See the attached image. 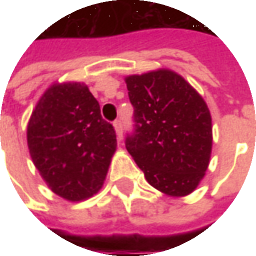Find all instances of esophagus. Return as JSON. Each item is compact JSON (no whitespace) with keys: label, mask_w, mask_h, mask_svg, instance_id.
<instances>
[{"label":"esophagus","mask_w":256,"mask_h":256,"mask_svg":"<svg viewBox=\"0 0 256 256\" xmlns=\"http://www.w3.org/2000/svg\"><path fill=\"white\" fill-rule=\"evenodd\" d=\"M114 128H115V132H116L118 137L122 138V120H120V119H116V120L114 122Z\"/></svg>","instance_id":"34e87169"}]
</instances>
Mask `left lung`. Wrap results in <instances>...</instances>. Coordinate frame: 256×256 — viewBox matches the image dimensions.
<instances>
[{
  "label": "left lung",
  "mask_w": 256,
  "mask_h": 256,
  "mask_svg": "<svg viewBox=\"0 0 256 256\" xmlns=\"http://www.w3.org/2000/svg\"><path fill=\"white\" fill-rule=\"evenodd\" d=\"M134 108L126 150L145 180L168 196H186L204 177L212 148L210 110L203 97L170 70L126 78Z\"/></svg>",
  "instance_id": "8db88e82"
}]
</instances>
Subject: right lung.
I'll use <instances>...</instances> for the list:
<instances>
[{
    "mask_svg": "<svg viewBox=\"0 0 256 256\" xmlns=\"http://www.w3.org/2000/svg\"><path fill=\"white\" fill-rule=\"evenodd\" d=\"M27 144L48 186L66 200L80 202L102 186L116 134L86 84H53L31 114Z\"/></svg>",
    "mask_w": 256,
    "mask_h": 256,
    "instance_id": "obj_1",
    "label": "right lung"
}]
</instances>
